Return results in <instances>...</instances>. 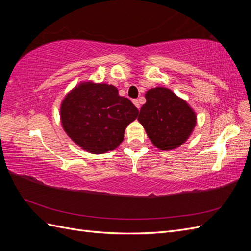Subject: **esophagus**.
I'll return each instance as SVG.
<instances>
[{
    "label": "esophagus",
    "mask_w": 251,
    "mask_h": 251,
    "mask_svg": "<svg viewBox=\"0 0 251 251\" xmlns=\"http://www.w3.org/2000/svg\"><path fill=\"white\" fill-rule=\"evenodd\" d=\"M133 103L135 104V107H136V108H137V109L139 110V108H140V104H139V101H138L137 100H133Z\"/></svg>",
    "instance_id": "1"
}]
</instances>
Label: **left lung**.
I'll return each mask as SVG.
<instances>
[{
    "mask_svg": "<svg viewBox=\"0 0 251 251\" xmlns=\"http://www.w3.org/2000/svg\"><path fill=\"white\" fill-rule=\"evenodd\" d=\"M146 100L138 121L156 148L174 150L191 137L197 115L183 98L168 88L156 87L147 91Z\"/></svg>",
    "mask_w": 251,
    "mask_h": 251,
    "instance_id": "1",
    "label": "left lung"
}]
</instances>
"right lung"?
<instances>
[{
  "label": "right lung",
  "instance_id": "1",
  "mask_svg": "<svg viewBox=\"0 0 251 251\" xmlns=\"http://www.w3.org/2000/svg\"><path fill=\"white\" fill-rule=\"evenodd\" d=\"M138 109L120 96L113 85L81 81L60 103V123L66 134L91 154H104L124 141L126 126Z\"/></svg>",
  "mask_w": 251,
  "mask_h": 251
}]
</instances>
